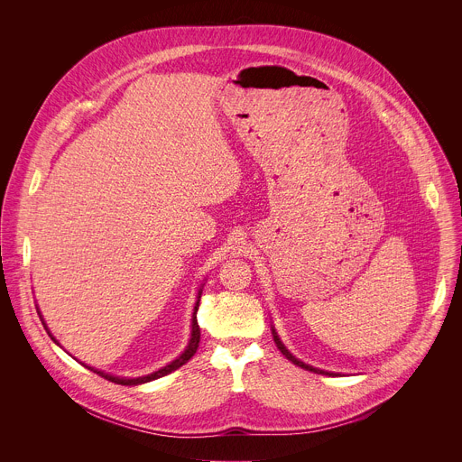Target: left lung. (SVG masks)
Returning a JSON list of instances; mask_svg holds the SVG:
<instances>
[{"label": "left lung", "mask_w": 462, "mask_h": 462, "mask_svg": "<svg viewBox=\"0 0 462 462\" xmlns=\"http://www.w3.org/2000/svg\"><path fill=\"white\" fill-rule=\"evenodd\" d=\"M273 335H274V342H276V346H278V349L292 362V364H296V365H300V367H303V369H307V371H312V373H319V374H333V373H327V371H321V369H316V367H312V365H307V364H303V362H300L298 358H294L287 349H285V346L280 342V338H278V335L273 331Z\"/></svg>", "instance_id": "8db88e82"}]
</instances>
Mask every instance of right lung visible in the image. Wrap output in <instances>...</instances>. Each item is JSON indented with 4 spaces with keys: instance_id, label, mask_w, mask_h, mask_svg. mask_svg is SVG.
Segmentation results:
<instances>
[{
    "instance_id": "add662e5",
    "label": "right lung",
    "mask_w": 462,
    "mask_h": 462,
    "mask_svg": "<svg viewBox=\"0 0 462 462\" xmlns=\"http://www.w3.org/2000/svg\"><path fill=\"white\" fill-rule=\"evenodd\" d=\"M201 298V296H199ZM197 307H199V301H197V305H195V312H193V319H191V338H189V344H188V347H186V351L177 358V360H173L171 364H168L166 367H162V369H159V371H155V373H152V374H148V376H139V378H120V376H113V374H107V373H102V371H97V369H93V367H89V365H86L88 369H91L93 373H97V374H100L102 378H106V380H109V382H115V383H120V385H137V383H144V382H152V380H157V378H161V376H166V374H170L171 371H175V369H179L180 365H184L195 353H197V347H199V342H201V328H199V323H197ZM45 325V323H43ZM49 333V331H47ZM49 337L52 338V335L49 333ZM54 340V338H52ZM56 342V340H54Z\"/></svg>"
}]
</instances>
